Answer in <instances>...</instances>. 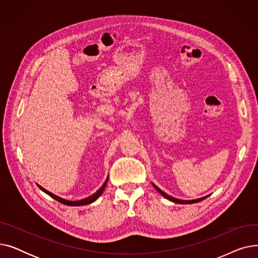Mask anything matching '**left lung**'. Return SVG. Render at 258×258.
Instances as JSON below:
<instances>
[{
	"label": "left lung",
	"instance_id": "1",
	"mask_svg": "<svg viewBox=\"0 0 258 258\" xmlns=\"http://www.w3.org/2000/svg\"><path fill=\"white\" fill-rule=\"evenodd\" d=\"M154 185V187L157 189V190L163 196L165 199H167V200H169V201H171V202H173V203H177V204H194V203H198V202H201V201H203V200H205L206 198H208V196L207 197H204V198H201V199H198V200H191V201H184V200H179V199H175V198H172V197H170V196H168L167 194H165L164 191H162L160 188H158L155 184H153Z\"/></svg>",
	"mask_w": 258,
	"mask_h": 258
}]
</instances>
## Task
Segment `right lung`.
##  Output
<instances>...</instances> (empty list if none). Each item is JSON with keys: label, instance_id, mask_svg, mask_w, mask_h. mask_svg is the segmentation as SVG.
Here are the masks:
<instances>
[{"label": "right lung", "instance_id": "add662e5", "mask_svg": "<svg viewBox=\"0 0 258 258\" xmlns=\"http://www.w3.org/2000/svg\"><path fill=\"white\" fill-rule=\"evenodd\" d=\"M107 180H108V178L106 179V181L104 182V184L98 189V190L95 192L93 196H91V197H89V198H87V199H84V200H80V201H68V200H64V199H61V198H59V197H57V196H55V195H53V194H51V192H49L48 190H46V189H44L42 186H39V185H37L40 189H42V190L44 191V192H46L47 195H49L51 198H53L54 200H56L57 202H59V203H61V204H64V205H68V206H84V205H88V204H91V203H93V202H95L96 201L100 196H101V194L103 192V190H104V188H105V186H106V183H107Z\"/></svg>", "mask_w": 258, "mask_h": 258}]
</instances>
